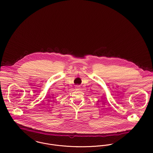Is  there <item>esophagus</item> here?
Returning <instances> with one entry per match:
<instances>
[{
	"mask_svg": "<svg viewBox=\"0 0 153 153\" xmlns=\"http://www.w3.org/2000/svg\"><path fill=\"white\" fill-rule=\"evenodd\" d=\"M75 89H76V90H80V86L79 85H76L75 86Z\"/></svg>",
	"mask_w": 153,
	"mask_h": 153,
	"instance_id": "obj_1",
	"label": "esophagus"
}]
</instances>
